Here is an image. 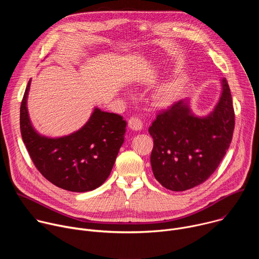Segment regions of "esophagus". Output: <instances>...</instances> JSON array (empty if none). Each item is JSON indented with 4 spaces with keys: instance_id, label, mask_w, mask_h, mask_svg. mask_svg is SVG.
<instances>
[{
    "instance_id": "obj_1",
    "label": "esophagus",
    "mask_w": 259,
    "mask_h": 259,
    "mask_svg": "<svg viewBox=\"0 0 259 259\" xmlns=\"http://www.w3.org/2000/svg\"><path fill=\"white\" fill-rule=\"evenodd\" d=\"M128 127L132 130H135V131L141 130L142 129V120H141V118L137 117V116L131 117L128 121Z\"/></svg>"
}]
</instances>
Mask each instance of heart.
<instances>
[{
	"mask_svg": "<svg viewBox=\"0 0 259 259\" xmlns=\"http://www.w3.org/2000/svg\"><path fill=\"white\" fill-rule=\"evenodd\" d=\"M181 89L180 81H171L159 88L156 93V100L160 104H168L173 101Z\"/></svg>",
	"mask_w": 259,
	"mask_h": 259,
	"instance_id": "obj_1",
	"label": "heart"
}]
</instances>
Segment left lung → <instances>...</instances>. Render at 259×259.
Here are the masks:
<instances>
[{
	"label": "left lung",
	"mask_w": 259,
	"mask_h": 259,
	"mask_svg": "<svg viewBox=\"0 0 259 259\" xmlns=\"http://www.w3.org/2000/svg\"><path fill=\"white\" fill-rule=\"evenodd\" d=\"M235 112L226 79L214 112L195 117L180 100L157 115L149 129L154 138L151 163L155 178L173 192L206 181L223 161L233 138Z\"/></svg>",
	"instance_id": "left-lung-1"
}]
</instances>
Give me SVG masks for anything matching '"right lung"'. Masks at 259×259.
Wrapping results in <instances>:
<instances>
[{
  "instance_id": "add662e5",
  "label": "right lung",
  "mask_w": 259,
  "mask_h": 259,
  "mask_svg": "<svg viewBox=\"0 0 259 259\" xmlns=\"http://www.w3.org/2000/svg\"><path fill=\"white\" fill-rule=\"evenodd\" d=\"M29 85L30 81L20 105V132L35 168L54 186L69 192L83 193L100 187L110 174L124 142L123 117L95 108L79 131L55 139L40 136L28 119Z\"/></svg>"
}]
</instances>
